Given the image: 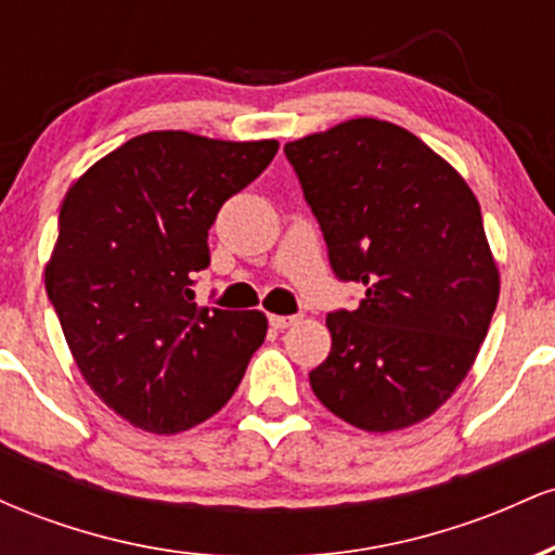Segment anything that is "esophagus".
<instances>
[{"label": "esophagus", "instance_id": "obj_1", "mask_svg": "<svg viewBox=\"0 0 555 555\" xmlns=\"http://www.w3.org/2000/svg\"><path fill=\"white\" fill-rule=\"evenodd\" d=\"M297 321H299L297 315H269V323L273 328H289V326H295Z\"/></svg>", "mask_w": 555, "mask_h": 555}]
</instances>
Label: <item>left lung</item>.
Returning <instances> with one entry per match:
<instances>
[{
    "mask_svg": "<svg viewBox=\"0 0 555 555\" xmlns=\"http://www.w3.org/2000/svg\"><path fill=\"white\" fill-rule=\"evenodd\" d=\"M284 151L334 273L365 286L358 308L326 318L313 393L367 433L423 423L467 378L499 305L480 203L446 158L386 119H347Z\"/></svg>",
    "mask_w": 555,
    "mask_h": 555,
    "instance_id": "1",
    "label": "left lung"
}]
</instances>
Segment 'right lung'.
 <instances>
[{"instance_id": "1", "label": "right lung", "mask_w": 555, "mask_h": 555, "mask_svg": "<svg viewBox=\"0 0 555 555\" xmlns=\"http://www.w3.org/2000/svg\"><path fill=\"white\" fill-rule=\"evenodd\" d=\"M276 151V140L145 132L62 201L49 299L86 384L140 430L171 436L214 417L266 339V313L197 308L190 284L211 263L219 208Z\"/></svg>"}]
</instances>
